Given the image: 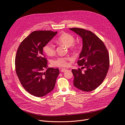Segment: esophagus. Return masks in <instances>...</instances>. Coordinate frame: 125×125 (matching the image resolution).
Here are the masks:
<instances>
[{
  "label": "esophagus",
  "mask_w": 125,
  "mask_h": 125,
  "mask_svg": "<svg viewBox=\"0 0 125 125\" xmlns=\"http://www.w3.org/2000/svg\"><path fill=\"white\" fill-rule=\"evenodd\" d=\"M66 70V69H61V72H64Z\"/></svg>",
  "instance_id": "obj_1"
}]
</instances>
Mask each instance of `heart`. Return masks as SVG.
I'll list each match as a JSON object with an SVG mask.
<instances>
[{
  "mask_svg": "<svg viewBox=\"0 0 125 125\" xmlns=\"http://www.w3.org/2000/svg\"><path fill=\"white\" fill-rule=\"evenodd\" d=\"M75 41V38L73 35L66 32L62 33L57 39V42L59 43L69 47V48L72 50H76L78 48V45L74 44ZM43 50L45 54L48 56L54 55L56 52L55 46L51 42L46 43L43 46ZM69 60L70 58L68 57H58L53 60L52 64L56 67H65L68 66V61Z\"/></svg>",
  "mask_w": 125,
  "mask_h": 125,
  "instance_id": "b5f03b06",
  "label": "heart"
}]
</instances>
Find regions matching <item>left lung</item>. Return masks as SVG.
<instances>
[{
	"mask_svg": "<svg viewBox=\"0 0 125 125\" xmlns=\"http://www.w3.org/2000/svg\"><path fill=\"white\" fill-rule=\"evenodd\" d=\"M83 40V48L77 62L81 69H72L74 86L84 92H91L99 86L109 67L108 52L103 42L93 32L85 29L69 28ZM83 68L86 69L84 72Z\"/></svg>",
	"mask_w": 125,
	"mask_h": 125,
	"instance_id": "8db88e82",
	"label": "left lung"
}]
</instances>
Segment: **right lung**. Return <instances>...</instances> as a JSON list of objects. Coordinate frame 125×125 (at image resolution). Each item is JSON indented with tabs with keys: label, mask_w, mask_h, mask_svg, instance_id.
I'll return each mask as SVG.
<instances>
[{
	"label": "right lung",
	"mask_w": 125,
	"mask_h": 125,
	"mask_svg": "<svg viewBox=\"0 0 125 125\" xmlns=\"http://www.w3.org/2000/svg\"><path fill=\"white\" fill-rule=\"evenodd\" d=\"M57 31H34L21 43L15 57L17 75L25 90L30 94L42 97L51 92L59 74L58 68H47V61L43 53L44 45ZM47 68L45 71L44 69Z\"/></svg>",
	"instance_id": "obj_1"
}]
</instances>
